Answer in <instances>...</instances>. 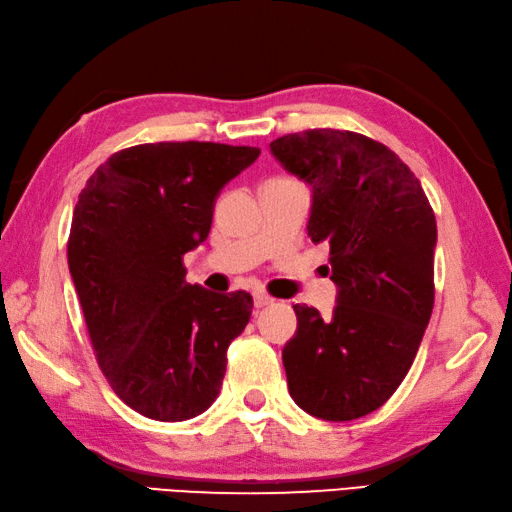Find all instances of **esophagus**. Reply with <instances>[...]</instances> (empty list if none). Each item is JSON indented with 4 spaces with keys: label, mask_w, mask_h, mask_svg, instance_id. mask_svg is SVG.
<instances>
[{
    "label": "esophagus",
    "mask_w": 512,
    "mask_h": 512,
    "mask_svg": "<svg viewBox=\"0 0 512 512\" xmlns=\"http://www.w3.org/2000/svg\"><path fill=\"white\" fill-rule=\"evenodd\" d=\"M255 306L257 309H264V306H268V304H273V297H268V295H264V293H255Z\"/></svg>",
    "instance_id": "esophagus-1"
}]
</instances>
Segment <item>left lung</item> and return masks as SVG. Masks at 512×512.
<instances>
[{"label":"left lung","mask_w":512,"mask_h":512,"mask_svg":"<svg viewBox=\"0 0 512 512\" xmlns=\"http://www.w3.org/2000/svg\"><path fill=\"white\" fill-rule=\"evenodd\" d=\"M271 154L311 188L306 230L329 244L338 286L327 320L293 306L288 394L315 418L353 421L396 392L421 347L434 306V212L410 167L362 134L309 129L277 138Z\"/></svg>","instance_id":"obj_1"}]
</instances>
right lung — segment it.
Here are the masks:
<instances>
[{"label": "right lung", "mask_w": 512, "mask_h": 512, "mask_svg": "<svg viewBox=\"0 0 512 512\" xmlns=\"http://www.w3.org/2000/svg\"><path fill=\"white\" fill-rule=\"evenodd\" d=\"M257 156L199 141L127 147L78 197L67 257L91 345L120 401L154 421L215 403L226 351L250 320V293L188 284L183 255L206 241L219 192Z\"/></svg>", "instance_id": "obj_1"}]
</instances>
